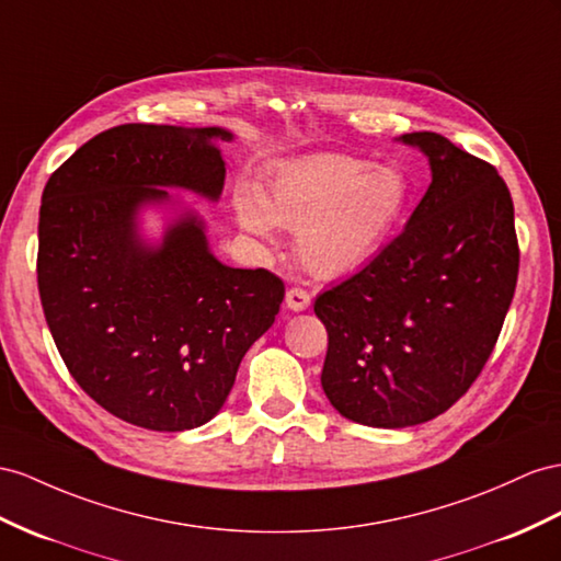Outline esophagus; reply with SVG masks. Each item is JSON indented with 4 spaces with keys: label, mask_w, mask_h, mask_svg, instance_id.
Listing matches in <instances>:
<instances>
[{
    "label": "esophagus",
    "mask_w": 561,
    "mask_h": 561,
    "mask_svg": "<svg viewBox=\"0 0 561 561\" xmlns=\"http://www.w3.org/2000/svg\"><path fill=\"white\" fill-rule=\"evenodd\" d=\"M286 308L294 312H304L310 308V294L306 289H289L286 291Z\"/></svg>",
    "instance_id": "obj_1"
}]
</instances>
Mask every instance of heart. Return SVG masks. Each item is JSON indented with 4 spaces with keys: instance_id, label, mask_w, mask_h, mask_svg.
Here are the masks:
<instances>
[{
    "instance_id": "heart-1",
    "label": "heart",
    "mask_w": 561,
    "mask_h": 561,
    "mask_svg": "<svg viewBox=\"0 0 561 561\" xmlns=\"http://www.w3.org/2000/svg\"><path fill=\"white\" fill-rule=\"evenodd\" d=\"M408 201V180L396 168L318 153L284 163L265 196L243 190L237 220L263 241H275L277 225L298 232V255L312 275L341 277L386 247Z\"/></svg>"
}]
</instances>
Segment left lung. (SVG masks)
Wrapping results in <instances>:
<instances>
[{
    "mask_svg": "<svg viewBox=\"0 0 561 561\" xmlns=\"http://www.w3.org/2000/svg\"><path fill=\"white\" fill-rule=\"evenodd\" d=\"M420 149L431 184L403 232L314 300L329 334L322 389L343 417L403 428L467 393L510 310L519 247L497 170L436 133Z\"/></svg>",
    "mask_w": 561,
    "mask_h": 561,
    "instance_id": "1",
    "label": "left lung"
}]
</instances>
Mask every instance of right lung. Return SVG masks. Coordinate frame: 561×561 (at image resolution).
Segmentation results:
<instances>
[{
	"mask_svg": "<svg viewBox=\"0 0 561 561\" xmlns=\"http://www.w3.org/2000/svg\"><path fill=\"white\" fill-rule=\"evenodd\" d=\"M225 127L118 125L49 178L37 286L70 375L94 403L151 431L210 422L241 357L275 322L284 284L213 255L201 215L170 190L220 198ZM167 215L161 240L140 213Z\"/></svg>",
	"mask_w": 561,
	"mask_h": 561,
	"instance_id": "obj_1",
	"label": "right lung"
}]
</instances>
